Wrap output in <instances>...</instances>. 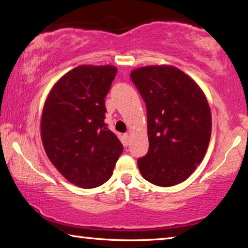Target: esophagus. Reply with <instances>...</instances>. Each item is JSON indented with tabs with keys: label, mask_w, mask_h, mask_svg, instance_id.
<instances>
[{
	"label": "esophagus",
	"mask_w": 248,
	"mask_h": 248,
	"mask_svg": "<svg viewBox=\"0 0 248 248\" xmlns=\"http://www.w3.org/2000/svg\"><path fill=\"white\" fill-rule=\"evenodd\" d=\"M130 137H131V136H130V133L124 134V140H125V143H127V144H129V142H130Z\"/></svg>",
	"instance_id": "34e87169"
}]
</instances>
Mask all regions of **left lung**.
Returning a JSON list of instances; mask_svg holds the SVG:
<instances>
[{
  "mask_svg": "<svg viewBox=\"0 0 248 248\" xmlns=\"http://www.w3.org/2000/svg\"><path fill=\"white\" fill-rule=\"evenodd\" d=\"M148 115L149 151L138 159L141 175L156 186L184 182L202 162L211 137V111L197 83L171 65L133 70Z\"/></svg>",
  "mask_w": 248,
  "mask_h": 248,
  "instance_id": "8db88e82",
  "label": "left lung"
}]
</instances>
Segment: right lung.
Returning a JSON list of instances; mask_svg holds the SVG:
<instances>
[{
	"label": "right lung",
	"mask_w": 248,
	"mask_h": 248,
	"mask_svg": "<svg viewBox=\"0 0 248 248\" xmlns=\"http://www.w3.org/2000/svg\"><path fill=\"white\" fill-rule=\"evenodd\" d=\"M117 69L79 65L54 84L41 116L47 156L64 177L81 188L111 177L124 146L105 124V97Z\"/></svg>",
	"instance_id": "add662e5"
}]
</instances>
